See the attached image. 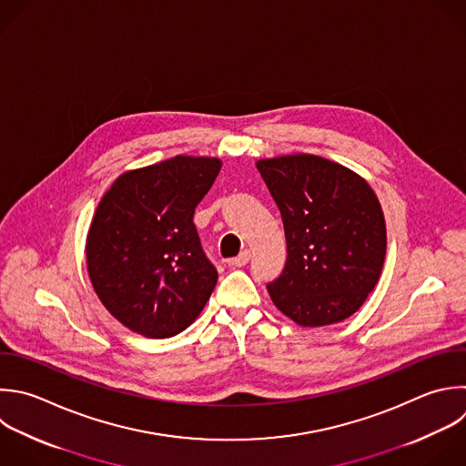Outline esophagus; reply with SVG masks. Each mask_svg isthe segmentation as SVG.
Instances as JSON below:
<instances>
[{"label":"esophagus","mask_w":466,"mask_h":466,"mask_svg":"<svg viewBox=\"0 0 466 466\" xmlns=\"http://www.w3.org/2000/svg\"><path fill=\"white\" fill-rule=\"evenodd\" d=\"M249 258H251V251L244 249L238 257H235L233 260H229V264H231V266H237V268H242V266H246V264L249 262Z\"/></svg>","instance_id":"34e87169"}]
</instances>
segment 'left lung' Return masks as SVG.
<instances>
[{
	"label": "left lung",
	"instance_id": "left-lung-1",
	"mask_svg": "<svg viewBox=\"0 0 466 466\" xmlns=\"http://www.w3.org/2000/svg\"><path fill=\"white\" fill-rule=\"evenodd\" d=\"M284 224L288 257L268 284L273 304L300 326L353 315L373 291L386 255L380 204L364 178L315 155L258 160Z\"/></svg>",
	"mask_w": 466,
	"mask_h": 466
}]
</instances>
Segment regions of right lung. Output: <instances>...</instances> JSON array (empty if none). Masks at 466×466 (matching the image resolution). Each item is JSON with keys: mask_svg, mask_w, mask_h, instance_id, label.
Masks as SVG:
<instances>
[{"mask_svg": "<svg viewBox=\"0 0 466 466\" xmlns=\"http://www.w3.org/2000/svg\"><path fill=\"white\" fill-rule=\"evenodd\" d=\"M220 167L218 158L178 155L124 173L98 204L87 271L102 304L129 329L173 337L209 300L218 273L193 215Z\"/></svg>", "mask_w": 466, "mask_h": 466, "instance_id": "obj_1", "label": "right lung"}]
</instances>
